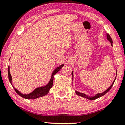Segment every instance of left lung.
<instances>
[{
	"instance_id": "8db88e82",
	"label": "left lung",
	"mask_w": 125,
	"mask_h": 125,
	"mask_svg": "<svg viewBox=\"0 0 125 125\" xmlns=\"http://www.w3.org/2000/svg\"><path fill=\"white\" fill-rule=\"evenodd\" d=\"M107 39L110 42V43H112L111 45L112 46V43H113L112 39L111 37H110V35H109V34H107ZM73 71H72V79H73ZM115 79H116V77H115L114 81H113V82L112 84L111 85H110V86L109 87V88H108L105 91H104V92H103V93H98V94H96V95L95 96H88V95H85V94H83V93H79V92H78V91H76V94H77V95L80 96H82V97H84V98H87V99H89V100H96V99H97V98L101 97V96L104 95L105 94H107V93H108V92L110 90V89L112 88V87L113 86V84H114V82H115Z\"/></svg>"
}]
</instances>
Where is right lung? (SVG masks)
I'll list each match as a JSON object with an SVG mask.
<instances>
[{
  "mask_svg": "<svg viewBox=\"0 0 125 125\" xmlns=\"http://www.w3.org/2000/svg\"><path fill=\"white\" fill-rule=\"evenodd\" d=\"M63 66V64L61 65L57 68H56V69L53 71L52 74L50 81H49V83L47 84L46 85L44 86L39 87V88H37L35 89V90L31 93L28 94H23L22 93H21V92L17 90V89H15L13 86V88H14V89H15V91L19 95L21 96V97L23 98H26V99H29V100L35 99V98H39V97H42V96H45L49 93V90H50V89L53 86L54 76V75L58 71H59L60 70L62 69ZM8 76H9V81H10V83L12 85V77H11V75L10 72V66H9L8 67Z\"/></svg>",
  "mask_w": 125,
  "mask_h": 125,
  "instance_id": "obj_1",
  "label": "right lung"
}]
</instances>
